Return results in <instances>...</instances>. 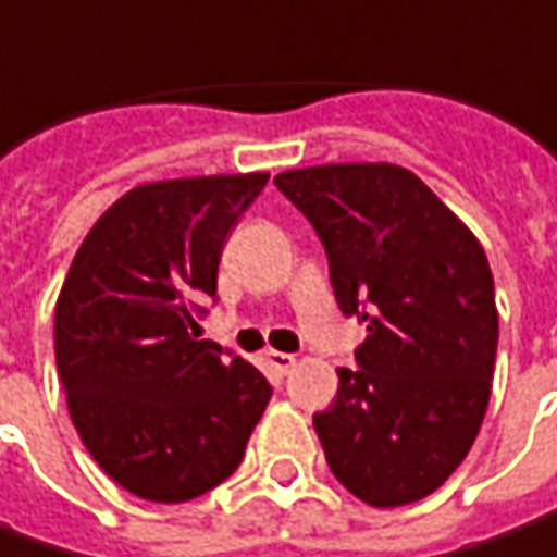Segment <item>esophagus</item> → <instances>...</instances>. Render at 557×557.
Wrapping results in <instances>:
<instances>
[{"label":"esophagus","mask_w":557,"mask_h":557,"mask_svg":"<svg viewBox=\"0 0 557 557\" xmlns=\"http://www.w3.org/2000/svg\"><path fill=\"white\" fill-rule=\"evenodd\" d=\"M264 361L277 371V374H289L296 368V355H286V351H264Z\"/></svg>","instance_id":"34e87169"}]
</instances>
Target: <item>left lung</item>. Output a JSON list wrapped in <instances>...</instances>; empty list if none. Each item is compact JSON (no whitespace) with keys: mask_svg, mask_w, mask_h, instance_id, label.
I'll list each match as a JSON object with an SVG mask.
<instances>
[{"mask_svg":"<svg viewBox=\"0 0 557 557\" xmlns=\"http://www.w3.org/2000/svg\"><path fill=\"white\" fill-rule=\"evenodd\" d=\"M277 189L321 236L336 305L368 326L314 414L351 496L396 508L430 496L471 451L490 405L498 311L483 246L399 164L283 171Z\"/></svg>","mask_w":557,"mask_h":557,"instance_id":"obj_1","label":"left lung"}]
</instances>
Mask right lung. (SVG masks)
I'll list each match as a JSON object with an SVG mask.
<instances>
[{
	"mask_svg": "<svg viewBox=\"0 0 557 557\" xmlns=\"http://www.w3.org/2000/svg\"><path fill=\"white\" fill-rule=\"evenodd\" d=\"M264 183H143L71 261L55 305L67 411L96 465L134 496L174 505L224 483L271 401L261 371L199 339L224 243Z\"/></svg>",
	"mask_w": 557,
	"mask_h": 557,
	"instance_id": "1",
	"label": "right lung"
}]
</instances>
